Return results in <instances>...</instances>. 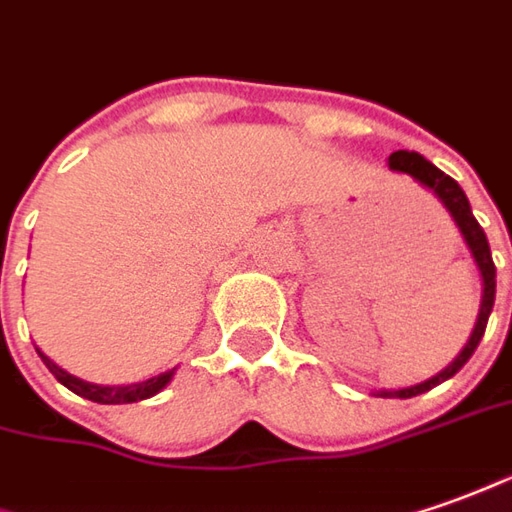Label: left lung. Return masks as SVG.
Segmentation results:
<instances>
[{
    "label": "left lung",
    "instance_id": "8db88e82",
    "mask_svg": "<svg viewBox=\"0 0 512 512\" xmlns=\"http://www.w3.org/2000/svg\"><path fill=\"white\" fill-rule=\"evenodd\" d=\"M389 170H395V173H406V176H412L420 187H426L431 190L434 196L440 198V204L446 207L448 215L454 218V224L460 227L462 238L468 243V249H471V255H474L476 266H479V274H482V305H479V316H476V325L474 333H471V339L465 342V347L460 350V356L454 358L451 364H448L446 370H440L437 375H431L426 381H420L415 387H406V389H381L378 392V398H415L420 392H429L431 387H437V384H443L448 381L451 375H457L468 364V358L474 356V350L482 342V336H485V328H488V316L493 311V300H496V266H493V257H490V246L488 238H485V232L479 227V221L474 218V212H471V204H468V198L462 193V187L451 176H446L440 168H434L429 159H423L415 151H395V154L389 156Z\"/></svg>",
    "mask_w": 512,
    "mask_h": 512
}]
</instances>
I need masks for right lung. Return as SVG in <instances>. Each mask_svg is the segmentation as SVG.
Returning a JSON list of instances; mask_svg holds the SVG:
<instances>
[{
  "label": "right lung",
  "mask_w": 512,
  "mask_h": 512,
  "mask_svg": "<svg viewBox=\"0 0 512 512\" xmlns=\"http://www.w3.org/2000/svg\"><path fill=\"white\" fill-rule=\"evenodd\" d=\"M38 356L41 361L47 364V370H50L66 389H72L75 395H81L86 401H95V403H137L145 401V398H151L156 392H162V389L168 387L170 378L176 373V367L168 370V373H159L154 378H148V381H139V384H125V387H100V384H89V381H81V378H75V375H69L66 370H61L55 361L44 356L41 350H38Z\"/></svg>",
  "instance_id": "add662e5"
}]
</instances>
